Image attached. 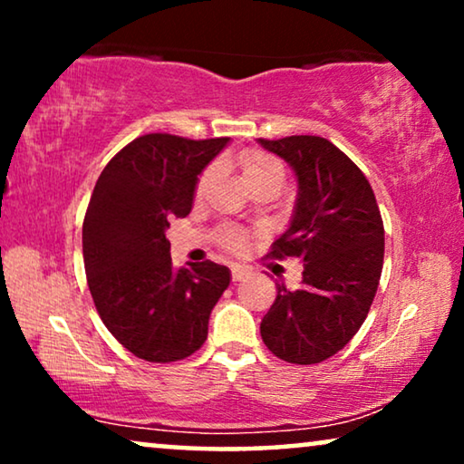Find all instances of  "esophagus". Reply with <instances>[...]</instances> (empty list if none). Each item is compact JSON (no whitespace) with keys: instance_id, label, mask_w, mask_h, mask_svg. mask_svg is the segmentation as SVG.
I'll return each instance as SVG.
<instances>
[{"instance_id":"esophagus-1","label":"esophagus","mask_w":464,"mask_h":464,"mask_svg":"<svg viewBox=\"0 0 464 464\" xmlns=\"http://www.w3.org/2000/svg\"><path fill=\"white\" fill-rule=\"evenodd\" d=\"M246 275H249V268H245V266H232V281H243Z\"/></svg>"}]
</instances>
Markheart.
Segmentation results:
<instances>
[{
	"label": "heart",
	"instance_id": "obj_1",
	"mask_svg": "<svg viewBox=\"0 0 464 464\" xmlns=\"http://www.w3.org/2000/svg\"><path fill=\"white\" fill-rule=\"evenodd\" d=\"M240 175H243V181L246 188H256V186H259V183H266V181L283 183L285 167L276 156L268 154V151L249 150L240 156ZM208 179H211V170H205V173L200 175L198 186H196V192L202 194V189L207 188ZM219 240H221V245L230 251H240L245 246V237L240 232H234V230L221 232Z\"/></svg>",
	"mask_w": 464,
	"mask_h": 464
}]
</instances>
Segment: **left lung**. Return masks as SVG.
I'll return each mask as SVG.
<instances>
[{
	"instance_id": "8db88e82",
	"label": "left lung",
	"mask_w": 464,
	"mask_h": 464,
	"mask_svg": "<svg viewBox=\"0 0 464 464\" xmlns=\"http://www.w3.org/2000/svg\"><path fill=\"white\" fill-rule=\"evenodd\" d=\"M259 143L297 177L294 218L270 256L304 262L300 287L276 285L259 332L278 359L321 363L353 340L370 313L384 262L382 218L370 181L332 141L294 135Z\"/></svg>"
}]
</instances>
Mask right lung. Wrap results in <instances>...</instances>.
Returning <instances> with one entry per match:
<instances>
[{
  "instance_id": "add662e5",
  "label": "right lung",
  "mask_w": 464,
  "mask_h": 464,
  "mask_svg": "<svg viewBox=\"0 0 464 464\" xmlns=\"http://www.w3.org/2000/svg\"><path fill=\"white\" fill-rule=\"evenodd\" d=\"M230 139L150 132L107 162L88 202L82 249L88 289L113 338L150 363L205 344L230 270L207 259L173 268L167 227L192 211L198 175Z\"/></svg>"
}]
</instances>
